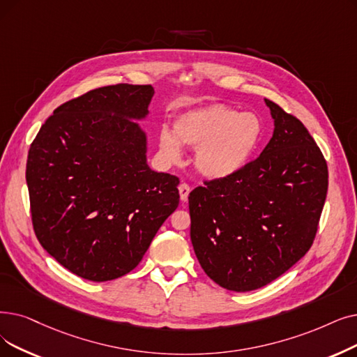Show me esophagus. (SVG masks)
I'll return each instance as SVG.
<instances>
[{"mask_svg":"<svg viewBox=\"0 0 357 357\" xmlns=\"http://www.w3.org/2000/svg\"><path fill=\"white\" fill-rule=\"evenodd\" d=\"M178 191H179V197H181V201L182 203H187L188 201V195H190V191H191V187L188 183L182 182L179 187H178Z\"/></svg>","mask_w":357,"mask_h":357,"instance_id":"1","label":"esophagus"}]
</instances>
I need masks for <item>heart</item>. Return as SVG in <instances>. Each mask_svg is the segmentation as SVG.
<instances>
[{
  "instance_id": "1",
  "label": "heart",
  "mask_w": 357,
  "mask_h": 357,
  "mask_svg": "<svg viewBox=\"0 0 357 357\" xmlns=\"http://www.w3.org/2000/svg\"><path fill=\"white\" fill-rule=\"evenodd\" d=\"M261 137L262 122L255 114H239L234 107L215 103L178 116L175 134L160 131L159 147L169 162L182 158V144L194 147L199 172L211 179H225L250 163Z\"/></svg>"
}]
</instances>
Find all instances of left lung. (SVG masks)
Returning <instances> with one entry per match:
<instances>
[{
  "instance_id": "obj_1",
  "label": "left lung",
  "mask_w": 357,
  "mask_h": 357,
  "mask_svg": "<svg viewBox=\"0 0 357 357\" xmlns=\"http://www.w3.org/2000/svg\"><path fill=\"white\" fill-rule=\"evenodd\" d=\"M266 105L274 131L259 158L188 197L199 264L234 291L271 283L309 251L328 190L327 162L303 123Z\"/></svg>"
}]
</instances>
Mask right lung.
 <instances>
[{
    "mask_svg": "<svg viewBox=\"0 0 357 357\" xmlns=\"http://www.w3.org/2000/svg\"><path fill=\"white\" fill-rule=\"evenodd\" d=\"M151 86L115 84L58 106L29 150L26 182L38 241L90 282L126 275L179 204V179L147 165Z\"/></svg>",
    "mask_w": 357,
    "mask_h": 357,
    "instance_id": "1",
    "label": "right lung"
}]
</instances>
